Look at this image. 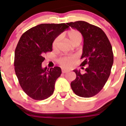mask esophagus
I'll use <instances>...</instances> for the list:
<instances>
[{
  "instance_id": "esophagus-1",
  "label": "esophagus",
  "mask_w": 126,
  "mask_h": 126,
  "mask_svg": "<svg viewBox=\"0 0 126 126\" xmlns=\"http://www.w3.org/2000/svg\"><path fill=\"white\" fill-rule=\"evenodd\" d=\"M62 73H67V72H69V70H66V69H62Z\"/></svg>"
}]
</instances>
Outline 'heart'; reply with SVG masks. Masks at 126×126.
Instances as JSON below:
<instances>
[{
  "label": "heart",
  "mask_w": 126,
  "mask_h": 126,
  "mask_svg": "<svg viewBox=\"0 0 126 126\" xmlns=\"http://www.w3.org/2000/svg\"><path fill=\"white\" fill-rule=\"evenodd\" d=\"M67 36L69 38V41L72 44H74L75 43H80L82 41V35L77 30H70L67 32ZM59 40H60V38L59 37H57L54 41L53 42V47H56L57 46V43H59ZM77 59H76V56H63L59 59V62L60 64L62 65V66L64 67H69L73 64L76 61Z\"/></svg>",
  "instance_id": "heart-1"
}]
</instances>
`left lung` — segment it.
<instances>
[{
  "label": "left lung",
  "instance_id": "left-lung-1",
  "mask_svg": "<svg viewBox=\"0 0 126 126\" xmlns=\"http://www.w3.org/2000/svg\"><path fill=\"white\" fill-rule=\"evenodd\" d=\"M76 29L83 38L80 66H87L84 74L75 69L76 78L70 83L74 93L89 98L96 95L107 81L114 61L112 47L106 34L99 27L85 21L67 23Z\"/></svg>",
  "mask_w": 126,
  "mask_h": 126
}]
</instances>
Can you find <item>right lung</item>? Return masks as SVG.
I'll return each instance as SVG.
<instances>
[{"mask_svg": "<svg viewBox=\"0 0 126 126\" xmlns=\"http://www.w3.org/2000/svg\"><path fill=\"white\" fill-rule=\"evenodd\" d=\"M69 27L64 23L42 24L30 28L20 38L15 51V71L22 89L32 99L43 100L54 92L61 68L49 69L41 64L45 53L52 51L54 40Z\"/></svg>", "mask_w": 126, "mask_h": 126, "instance_id": "add662e5", "label": "right lung"}]
</instances>
